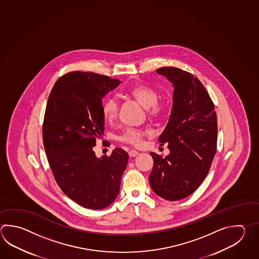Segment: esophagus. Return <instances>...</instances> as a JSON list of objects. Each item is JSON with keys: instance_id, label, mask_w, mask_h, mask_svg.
<instances>
[{"instance_id": "34e87169", "label": "esophagus", "mask_w": 259, "mask_h": 259, "mask_svg": "<svg viewBox=\"0 0 259 259\" xmlns=\"http://www.w3.org/2000/svg\"><path fill=\"white\" fill-rule=\"evenodd\" d=\"M128 154H129V157H130V158H134V157L138 156V152L137 150H134V149H132V150H129Z\"/></svg>"}]
</instances>
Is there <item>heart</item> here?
<instances>
[{
	"label": "heart",
	"instance_id": "b5f03b06",
	"mask_svg": "<svg viewBox=\"0 0 259 259\" xmlns=\"http://www.w3.org/2000/svg\"><path fill=\"white\" fill-rule=\"evenodd\" d=\"M128 93L140 104L146 107L147 112L151 118L161 116L166 110V101L158 99V91L151 87L140 84L128 90ZM101 111L106 121H111L114 120L119 111V101L117 98L113 96L108 97L102 103ZM148 133L149 131L145 129L127 127L120 134L118 139L121 142L138 146L142 141V138L148 135Z\"/></svg>",
	"mask_w": 259,
	"mask_h": 259
}]
</instances>
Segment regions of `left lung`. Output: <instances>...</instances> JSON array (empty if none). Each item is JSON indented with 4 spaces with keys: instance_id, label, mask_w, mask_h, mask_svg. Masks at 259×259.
I'll return each mask as SVG.
<instances>
[{
    "instance_id": "obj_1",
    "label": "left lung",
    "mask_w": 259,
    "mask_h": 259,
    "mask_svg": "<svg viewBox=\"0 0 259 259\" xmlns=\"http://www.w3.org/2000/svg\"><path fill=\"white\" fill-rule=\"evenodd\" d=\"M174 84V105L158 142L168 143L166 157L151 152L152 190L167 200L184 199L195 192L209 171L217 151L218 123L205 87L191 73L176 67L156 70Z\"/></svg>"
}]
</instances>
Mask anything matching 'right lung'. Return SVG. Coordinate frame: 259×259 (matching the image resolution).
<instances>
[{"instance_id":"1","label":"right lung","mask_w":259,"mask_h":259,"mask_svg":"<svg viewBox=\"0 0 259 259\" xmlns=\"http://www.w3.org/2000/svg\"><path fill=\"white\" fill-rule=\"evenodd\" d=\"M120 80L92 72L61 76L48 99L43 145L54 179L65 195L89 209H102L120 191L128 154L116 148L96 157L97 139L104 131L102 98Z\"/></svg>"}]
</instances>
